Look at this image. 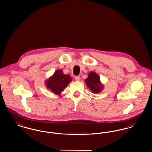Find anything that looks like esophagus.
<instances>
[{"label":"esophagus","mask_w":152,"mask_h":152,"mask_svg":"<svg viewBox=\"0 0 152 152\" xmlns=\"http://www.w3.org/2000/svg\"><path fill=\"white\" fill-rule=\"evenodd\" d=\"M75 79L76 81H79L80 80V77L79 76H75Z\"/></svg>","instance_id":"1"}]
</instances>
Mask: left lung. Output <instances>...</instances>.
<instances>
[{
  "label": "left lung",
  "instance_id": "left-lung-1",
  "mask_svg": "<svg viewBox=\"0 0 152 152\" xmlns=\"http://www.w3.org/2000/svg\"><path fill=\"white\" fill-rule=\"evenodd\" d=\"M87 87L93 94H98L104 89V84L100 80L99 75L94 71H90L88 75L87 79L85 80Z\"/></svg>",
  "mask_w": 152,
  "mask_h": 152
}]
</instances>
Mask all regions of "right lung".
<instances>
[{
    "mask_svg": "<svg viewBox=\"0 0 152 152\" xmlns=\"http://www.w3.org/2000/svg\"><path fill=\"white\" fill-rule=\"evenodd\" d=\"M72 81L71 77L63 73L62 69L56 70L53 75L45 81V86L55 95H60L61 92Z\"/></svg>",
    "mask_w": 152,
    "mask_h": 152,
    "instance_id": "right-lung-1",
    "label": "right lung"
}]
</instances>
